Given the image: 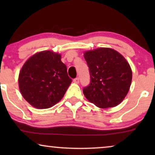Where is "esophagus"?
<instances>
[{"label": "esophagus", "instance_id": "1", "mask_svg": "<svg viewBox=\"0 0 155 155\" xmlns=\"http://www.w3.org/2000/svg\"><path fill=\"white\" fill-rule=\"evenodd\" d=\"M79 78H75V79H74L73 80V82H74V83H75V84H78V83H79Z\"/></svg>", "mask_w": 155, "mask_h": 155}]
</instances>
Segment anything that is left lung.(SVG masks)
Masks as SVG:
<instances>
[{
    "instance_id": "obj_1",
    "label": "left lung",
    "mask_w": 155,
    "mask_h": 155,
    "mask_svg": "<svg viewBox=\"0 0 155 155\" xmlns=\"http://www.w3.org/2000/svg\"><path fill=\"white\" fill-rule=\"evenodd\" d=\"M84 57L90 69L91 82L83 89L87 99L97 107H116L128 94L132 82V70L117 51L101 47L86 51Z\"/></svg>"
}]
</instances>
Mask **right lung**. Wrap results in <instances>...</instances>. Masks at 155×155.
I'll use <instances>...</instances> for the list:
<instances>
[{"label": "right lung", "mask_w": 155, "mask_h": 155, "mask_svg": "<svg viewBox=\"0 0 155 155\" xmlns=\"http://www.w3.org/2000/svg\"><path fill=\"white\" fill-rule=\"evenodd\" d=\"M71 82L61 55L52 51H42L29 57L18 77L21 94L29 104L39 109L59 102Z\"/></svg>", "instance_id": "1"}]
</instances>
